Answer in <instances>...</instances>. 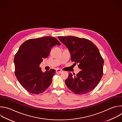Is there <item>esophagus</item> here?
Segmentation results:
<instances>
[{
	"instance_id": "34e87169",
	"label": "esophagus",
	"mask_w": 122,
	"mask_h": 122,
	"mask_svg": "<svg viewBox=\"0 0 122 122\" xmlns=\"http://www.w3.org/2000/svg\"><path fill=\"white\" fill-rule=\"evenodd\" d=\"M61 72H62V71L61 70H60L59 69H57L56 70V73H61Z\"/></svg>"
}]
</instances>
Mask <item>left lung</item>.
<instances>
[{
  "instance_id": "8db88e82",
  "label": "left lung",
  "mask_w": 122,
  "mask_h": 122,
  "mask_svg": "<svg viewBox=\"0 0 122 122\" xmlns=\"http://www.w3.org/2000/svg\"><path fill=\"white\" fill-rule=\"evenodd\" d=\"M58 38L69 51L72 61L78 64V68L81 69L76 76L68 74L65 80L66 86L77 94L91 92L98 85L103 75L104 60L98 48L87 39L72 36Z\"/></svg>"
}]
</instances>
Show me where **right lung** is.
<instances>
[{"label":"right lung","mask_w":122,"mask_h":122,"mask_svg":"<svg viewBox=\"0 0 122 122\" xmlns=\"http://www.w3.org/2000/svg\"><path fill=\"white\" fill-rule=\"evenodd\" d=\"M60 43L55 38L46 36L26 41L14 56L15 74L21 86L28 92L39 94L51 84L56 70L43 72L40 64L47 57L51 48Z\"/></svg>","instance_id":"right-lung-1"}]
</instances>
